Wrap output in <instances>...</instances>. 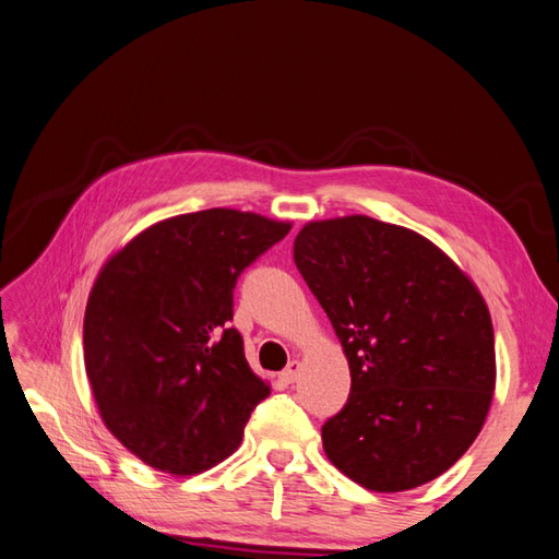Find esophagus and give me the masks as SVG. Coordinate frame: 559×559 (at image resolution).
Returning a JSON list of instances; mask_svg holds the SVG:
<instances>
[{
	"mask_svg": "<svg viewBox=\"0 0 559 559\" xmlns=\"http://www.w3.org/2000/svg\"><path fill=\"white\" fill-rule=\"evenodd\" d=\"M298 371H300V361L298 359H292L289 365H286V369L280 373V379L284 383H294L298 379Z\"/></svg>",
	"mask_w": 559,
	"mask_h": 559,
	"instance_id": "1",
	"label": "esophagus"
}]
</instances>
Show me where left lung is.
Segmentation results:
<instances>
[{
    "mask_svg": "<svg viewBox=\"0 0 559 559\" xmlns=\"http://www.w3.org/2000/svg\"><path fill=\"white\" fill-rule=\"evenodd\" d=\"M294 261L353 379L322 428L326 459L381 493L447 473L496 388L491 314L475 282L428 237L361 214L306 223Z\"/></svg>",
    "mask_w": 559,
    "mask_h": 559,
    "instance_id": "left-lung-1",
    "label": "left lung"
}]
</instances>
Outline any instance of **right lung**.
<instances>
[{
  "mask_svg": "<svg viewBox=\"0 0 559 559\" xmlns=\"http://www.w3.org/2000/svg\"><path fill=\"white\" fill-rule=\"evenodd\" d=\"M292 230L253 211L164 218L98 270L84 312V369L119 444L155 471L198 475L242 444L270 395L228 329L239 273Z\"/></svg>",
  "mask_w": 559,
  "mask_h": 559,
  "instance_id": "right-lung-1",
  "label": "right lung"
}]
</instances>
